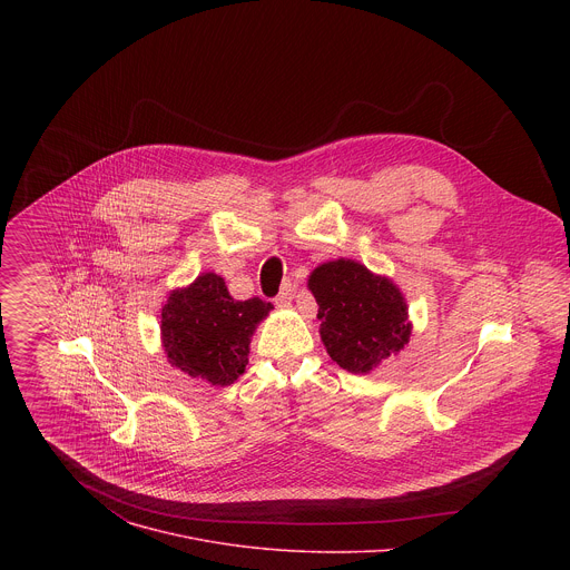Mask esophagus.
I'll list each match as a JSON object with an SVG mask.
<instances>
[{
    "label": "esophagus",
    "instance_id": "1",
    "mask_svg": "<svg viewBox=\"0 0 570 570\" xmlns=\"http://www.w3.org/2000/svg\"><path fill=\"white\" fill-rule=\"evenodd\" d=\"M292 298H294V287H292V283H285L283 289L278 292V296L274 298V305L281 307V309H283V307H289V305H292Z\"/></svg>",
    "mask_w": 570,
    "mask_h": 570
}]
</instances>
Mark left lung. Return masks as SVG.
Instances as JSON below:
<instances>
[{"label": "left lung", "instance_id": "left-lung-1", "mask_svg": "<svg viewBox=\"0 0 570 570\" xmlns=\"http://www.w3.org/2000/svg\"><path fill=\"white\" fill-rule=\"evenodd\" d=\"M309 289L318 303L326 353L348 373H368L404 348L410 337L406 301L389 278L337 258L312 272Z\"/></svg>", "mask_w": 570, "mask_h": 570}]
</instances>
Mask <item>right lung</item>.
<instances>
[{
    "label": "right lung",
    "mask_w": 570,
    "mask_h": 570,
    "mask_svg": "<svg viewBox=\"0 0 570 570\" xmlns=\"http://www.w3.org/2000/svg\"><path fill=\"white\" fill-rule=\"evenodd\" d=\"M272 309L261 298L235 301L217 274H202L175 289L163 309V342L173 366L213 386H230L244 375L249 335Z\"/></svg>",
    "instance_id": "obj_1"
}]
</instances>
